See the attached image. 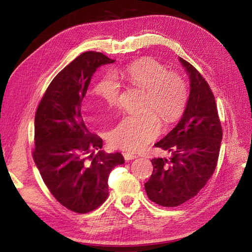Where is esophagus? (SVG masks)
<instances>
[{
	"mask_svg": "<svg viewBox=\"0 0 252 252\" xmlns=\"http://www.w3.org/2000/svg\"><path fill=\"white\" fill-rule=\"evenodd\" d=\"M123 157L124 158L126 159V161H129V159H134L136 158V155L135 154H130V152H125V154H123Z\"/></svg>",
	"mask_w": 252,
	"mask_h": 252,
	"instance_id": "1",
	"label": "esophagus"
}]
</instances>
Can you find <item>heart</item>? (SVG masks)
Listing matches in <instances>:
<instances>
[{
  "label": "heart",
  "mask_w": 252,
  "mask_h": 252,
  "mask_svg": "<svg viewBox=\"0 0 252 252\" xmlns=\"http://www.w3.org/2000/svg\"><path fill=\"white\" fill-rule=\"evenodd\" d=\"M119 73L131 87L145 90L142 104L145 112L122 119L109 131L108 142L116 149L138 151L161 133L157 114L166 123L180 119L188 103V86L180 74L171 72L166 65L150 58L134 61ZM91 93L109 106H117L122 88L120 82L107 72L96 80Z\"/></svg>",
  "instance_id": "1"
}]
</instances>
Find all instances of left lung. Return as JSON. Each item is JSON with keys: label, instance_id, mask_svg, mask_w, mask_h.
<instances>
[{"label": "left lung", "instance_id": "left-lung-1", "mask_svg": "<svg viewBox=\"0 0 252 252\" xmlns=\"http://www.w3.org/2000/svg\"><path fill=\"white\" fill-rule=\"evenodd\" d=\"M180 61L190 79L189 100L179 124L155 145L171 157L152 158L154 171L145 183L149 200L165 207L192 199L207 184L216 170L223 136L209 84L186 60Z\"/></svg>", "mask_w": 252, "mask_h": 252}]
</instances>
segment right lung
<instances>
[{
  "mask_svg": "<svg viewBox=\"0 0 252 252\" xmlns=\"http://www.w3.org/2000/svg\"><path fill=\"white\" fill-rule=\"evenodd\" d=\"M113 62L102 52H83L51 81L35 112L33 161L50 193L77 213L100 207L109 194L111 170L124 164L119 152L88 156L103 141L88 130L81 114L93 74Z\"/></svg>",
  "mask_w": 252,
  "mask_h": 252,
  "instance_id": "right-lung-1",
  "label": "right lung"
}]
</instances>
